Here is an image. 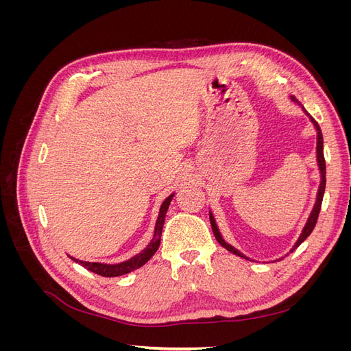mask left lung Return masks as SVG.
Here are the masks:
<instances>
[{
  "label": "left lung",
  "instance_id": "1",
  "mask_svg": "<svg viewBox=\"0 0 351 351\" xmlns=\"http://www.w3.org/2000/svg\"><path fill=\"white\" fill-rule=\"evenodd\" d=\"M291 99H293L294 102H299L294 97H291ZM304 112H306V111H304ZM306 114H307V112H306ZM307 115H309V114H307ZM309 117H311V115H309ZM311 120H312V123L315 124L316 130H317V145H316V154H317V155H316V156H317V165H319V169H321V186H319V190H317L316 204H315V206H313L312 214H311L309 219H307L306 226H304V228H303V231H302V234H300L299 240H297V243L294 244V247L291 249V252H293L294 249L299 247L300 244H302L307 237H309L311 232L313 231V228H315V226H316V222H317V217H319V212H321V205H322V199H324V193H325V184H326V178H325L326 167H325V158H324V137H322V132H321L319 124H317V123L312 119V117H311ZM209 219H210L212 231H214V236H215L217 241L221 244V246L226 247L228 252L237 254V256H241V258H244V259H247L246 256H244V254H241L239 250H236L234 247L230 246V244L226 243L224 239L221 237L219 231H218V227H217V224H215V219H214V217H212V214H209Z\"/></svg>",
  "mask_w": 351,
  "mask_h": 351
}]
</instances>
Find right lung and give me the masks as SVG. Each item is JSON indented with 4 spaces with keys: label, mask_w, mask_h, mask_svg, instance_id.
I'll return each instance as SVG.
<instances>
[{
    "label": "right lung",
    "mask_w": 351,
    "mask_h": 351,
    "mask_svg": "<svg viewBox=\"0 0 351 351\" xmlns=\"http://www.w3.org/2000/svg\"><path fill=\"white\" fill-rule=\"evenodd\" d=\"M174 195H169L161 205V209H159V215L156 219V226H155V232H154V239L151 243L139 253L133 256L132 259L121 262V263H115V265H107V263H98V262H83L79 259L71 258L74 262H77L82 265L83 268H86L90 272H95L101 275V277H120V275L129 274L137 268H141L142 265H145L147 261H149L155 252L159 247V243H161V234H162V227H164V221H165V214L169 206V202H171Z\"/></svg>",
    "instance_id": "obj_1"
}]
</instances>
